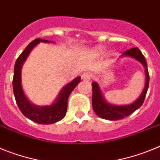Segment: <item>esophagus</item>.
<instances>
[{"mask_svg":"<svg viewBox=\"0 0 160 160\" xmlns=\"http://www.w3.org/2000/svg\"><path fill=\"white\" fill-rule=\"evenodd\" d=\"M90 78H91V73H89V72H86V73H83L82 74V78L83 80H90Z\"/></svg>","mask_w":160,"mask_h":160,"instance_id":"1","label":"esophagus"}]
</instances>
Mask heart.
Masks as SVG:
<instances>
[{
	"label": "heart",
	"mask_w": 160,
	"mask_h": 160,
	"mask_svg": "<svg viewBox=\"0 0 160 160\" xmlns=\"http://www.w3.org/2000/svg\"><path fill=\"white\" fill-rule=\"evenodd\" d=\"M97 52H98V53H102V52H103V49L102 48H98Z\"/></svg>",
	"instance_id": "1"
}]
</instances>
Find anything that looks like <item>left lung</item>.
I'll return each mask as SVG.
<instances>
[{"label":"left lung","mask_w":160,"mask_h":160,"mask_svg":"<svg viewBox=\"0 0 160 160\" xmlns=\"http://www.w3.org/2000/svg\"><path fill=\"white\" fill-rule=\"evenodd\" d=\"M121 57H131L138 61L145 68L146 72V83L144 87L142 94L138 98V99L134 102L131 103L129 105L117 106L112 105L107 102L106 99L103 98L102 91L99 88V86L96 82H92V107L94 112L98 116L102 118L107 120H118L122 119L125 117L128 116L132 114L137 109H138L143 103L147 92H148V87H149V73L148 70L146 59L141 53V51L137 47L130 49L124 52Z\"/></svg>","instance_id":"8db88e82"}]
</instances>
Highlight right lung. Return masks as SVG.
<instances>
[{"label": "right lung", "instance_id": "obj_1", "mask_svg": "<svg viewBox=\"0 0 160 160\" xmlns=\"http://www.w3.org/2000/svg\"><path fill=\"white\" fill-rule=\"evenodd\" d=\"M40 42L49 43L50 42L48 40L38 38L32 41L28 45L23 52L18 58L14 66V74L12 78V89L13 94L15 96L16 102L19 107L20 111L26 118L32 120L33 122L39 124H52L58 122L62 119L66 114L67 111L68 98L70 93L76 87L78 84L81 81V77H77L70 83L65 86L59 93L57 99L51 105L47 106H36L29 101L25 93L23 91L22 86V67L25 59L27 58L28 55L31 52L32 48L37 46Z\"/></svg>", "mask_w": 160, "mask_h": 160}]
</instances>
